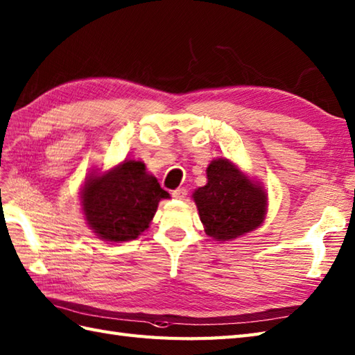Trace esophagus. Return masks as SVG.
I'll use <instances>...</instances> for the list:
<instances>
[{
    "label": "esophagus",
    "mask_w": 355,
    "mask_h": 355,
    "mask_svg": "<svg viewBox=\"0 0 355 355\" xmlns=\"http://www.w3.org/2000/svg\"><path fill=\"white\" fill-rule=\"evenodd\" d=\"M188 191L185 190V188H178V190L173 191V198L178 199V200H184L187 198Z\"/></svg>",
    "instance_id": "obj_1"
}]
</instances>
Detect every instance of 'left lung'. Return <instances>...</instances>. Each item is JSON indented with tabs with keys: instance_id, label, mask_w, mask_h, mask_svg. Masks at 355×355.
<instances>
[{
	"instance_id": "obj_1",
	"label": "left lung",
	"mask_w": 355,
	"mask_h": 355,
	"mask_svg": "<svg viewBox=\"0 0 355 355\" xmlns=\"http://www.w3.org/2000/svg\"><path fill=\"white\" fill-rule=\"evenodd\" d=\"M207 185L193 193L205 232L216 241H231L264 223L267 191L227 157L207 167Z\"/></svg>"
}]
</instances>
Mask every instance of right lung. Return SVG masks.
Segmentation results:
<instances>
[{"label":"right lung","instance_id":"1","mask_svg":"<svg viewBox=\"0 0 355 355\" xmlns=\"http://www.w3.org/2000/svg\"><path fill=\"white\" fill-rule=\"evenodd\" d=\"M162 199H170V194L146 164L129 157L106 171L92 168L80 188L85 222L107 243L138 239L148 230Z\"/></svg>","mask_w":355,"mask_h":355}]
</instances>
